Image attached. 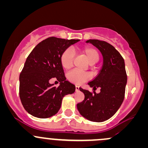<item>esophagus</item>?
I'll return each mask as SVG.
<instances>
[{
  "label": "esophagus",
  "mask_w": 148,
  "mask_h": 148,
  "mask_svg": "<svg viewBox=\"0 0 148 148\" xmlns=\"http://www.w3.org/2000/svg\"><path fill=\"white\" fill-rule=\"evenodd\" d=\"M75 88H76V90H79V86H78V85H76L75 86Z\"/></svg>",
  "instance_id": "obj_1"
}]
</instances>
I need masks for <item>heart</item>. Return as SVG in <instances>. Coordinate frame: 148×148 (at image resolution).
<instances>
[{"label":"heart","instance_id":"obj_1","mask_svg":"<svg viewBox=\"0 0 148 148\" xmlns=\"http://www.w3.org/2000/svg\"><path fill=\"white\" fill-rule=\"evenodd\" d=\"M82 53L86 56L88 61L91 64L98 62L100 58L99 53L95 48L92 47H86L82 50ZM74 53L72 48H69L62 52L60 56V64L65 69H69L73 65ZM66 78L69 82L77 84H82L88 80L90 76L88 73L82 72L78 70H72L66 74Z\"/></svg>","mask_w":148,"mask_h":148}]
</instances>
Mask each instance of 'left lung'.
<instances>
[{"label": "left lung", "instance_id": "1", "mask_svg": "<svg viewBox=\"0 0 148 148\" xmlns=\"http://www.w3.org/2000/svg\"><path fill=\"white\" fill-rule=\"evenodd\" d=\"M86 43H91L101 52L103 64L98 76L88 83L93 88V92L79 88L85 98L77 104V109L88 120L102 122L111 118L124 101L127 83L124 60L108 42L89 39ZM97 87L101 88L99 94L95 91Z\"/></svg>", "mask_w": 148, "mask_h": 148}]
</instances>
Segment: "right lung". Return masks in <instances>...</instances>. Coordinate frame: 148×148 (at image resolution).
Returning <instances> with one entry per match:
<instances>
[{
  "label": "right lung",
  "instance_id": "right-lung-1",
  "mask_svg": "<svg viewBox=\"0 0 148 148\" xmlns=\"http://www.w3.org/2000/svg\"><path fill=\"white\" fill-rule=\"evenodd\" d=\"M79 39L49 37L42 40L27 57L19 75V97L27 112L38 118H48L58 113L64 95L75 91V86L66 80L60 56ZM56 77L58 87L49 84Z\"/></svg>",
  "mask_w": 148,
  "mask_h": 148
}]
</instances>
